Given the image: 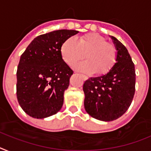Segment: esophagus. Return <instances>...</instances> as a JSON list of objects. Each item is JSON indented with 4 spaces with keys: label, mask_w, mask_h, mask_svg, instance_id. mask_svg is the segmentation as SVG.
Here are the masks:
<instances>
[{
    "label": "esophagus",
    "mask_w": 151,
    "mask_h": 151,
    "mask_svg": "<svg viewBox=\"0 0 151 151\" xmlns=\"http://www.w3.org/2000/svg\"><path fill=\"white\" fill-rule=\"evenodd\" d=\"M81 77H82V78H83V81H86V80H87V77H86L85 75H83V74H81Z\"/></svg>",
    "instance_id": "obj_1"
}]
</instances>
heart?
<instances>
[{
  "label": "heart",
  "instance_id": "1",
  "mask_svg": "<svg viewBox=\"0 0 151 151\" xmlns=\"http://www.w3.org/2000/svg\"><path fill=\"white\" fill-rule=\"evenodd\" d=\"M63 60L69 65L84 58L86 61L73 66L80 71L87 73L95 72L97 75L108 73L116 63L117 51L115 46L107 42L103 36L97 33L83 35L76 40H66L60 47Z\"/></svg>",
  "mask_w": 151,
  "mask_h": 151
}]
</instances>
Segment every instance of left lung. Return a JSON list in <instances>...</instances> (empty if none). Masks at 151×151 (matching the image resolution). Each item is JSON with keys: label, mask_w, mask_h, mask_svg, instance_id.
<instances>
[{"label": "left lung", "mask_w": 151, "mask_h": 151, "mask_svg": "<svg viewBox=\"0 0 151 151\" xmlns=\"http://www.w3.org/2000/svg\"><path fill=\"white\" fill-rule=\"evenodd\" d=\"M117 50L116 62L105 75L91 78L83 86L84 107L88 114L100 121H111L129 108L135 93L136 73L126 47L111 36Z\"/></svg>", "instance_id": "left-lung-1"}]
</instances>
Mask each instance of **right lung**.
Wrapping results in <instances>:
<instances>
[{
  "mask_svg": "<svg viewBox=\"0 0 151 151\" xmlns=\"http://www.w3.org/2000/svg\"><path fill=\"white\" fill-rule=\"evenodd\" d=\"M78 33L64 29L41 35L21 54L17 70V98L29 116L45 118L61 109L73 71L62 59L60 47Z\"/></svg>",
  "mask_w": 151,
  "mask_h": 151,
  "instance_id": "right-lung-1",
  "label": "right lung"
}]
</instances>
